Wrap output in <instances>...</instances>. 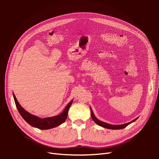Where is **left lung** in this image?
Wrapping results in <instances>:
<instances>
[{"label":"left lung","mask_w":159,"mask_h":159,"mask_svg":"<svg viewBox=\"0 0 159 159\" xmlns=\"http://www.w3.org/2000/svg\"><path fill=\"white\" fill-rule=\"evenodd\" d=\"M90 110H91V118H92V119L93 120V121L97 123L98 125H99L102 126L104 128H107V129H124L125 127H126L127 126H128L129 125L130 123H131L132 122L134 121L135 120L137 119H134L133 121L131 122H129V123H125V124H123V125H110V124H108V123H104L103 121H99V120H98L97 118H96L95 117V115L92 111V109H91V108H90Z\"/></svg>","instance_id":"obj_1"}]
</instances>
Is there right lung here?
I'll return each instance as SVG.
<instances>
[{
  "label": "right lung",
  "instance_id": "right-lung-1",
  "mask_svg": "<svg viewBox=\"0 0 159 159\" xmlns=\"http://www.w3.org/2000/svg\"><path fill=\"white\" fill-rule=\"evenodd\" d=\"M13 97L14 102H15L17 109L19 113H20L21 116L22 117V118L32 127L44 130L56 127L60 125L61 123H63L66 120L67 116H68V110L71 106L72 102H73V100H71L68 104V105L66 107L64 111L59 115L48 118H40L26 111L21 106L20 103H18L15 95L14 94Z\"/></svg>",
  "mask_w": 159,
  "mask_h": 159
}]
</instances>
